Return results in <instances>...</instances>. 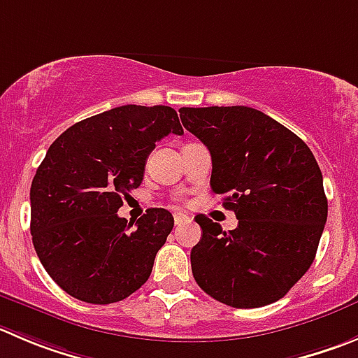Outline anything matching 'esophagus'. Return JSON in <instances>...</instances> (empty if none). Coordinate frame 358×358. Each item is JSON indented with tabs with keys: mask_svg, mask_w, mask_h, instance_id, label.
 <instances>
[{
	"mask_svg": "<svg viewBox=\"0 0 358 358\" xmlns=\"http://www.w3.org/2000/svg\"><path fill=\"white\" fill-rule=\"evenodd\" d=\"M173 223H176V227H182L186 223H192V217L186 216L185 213H176L173 214Z\"/></svg>",
	"mask_w": 358,
	"mask_h": 358,
	"instance_id": "34e87169",
	"label": "esophagus"
}]
</instances>
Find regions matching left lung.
Here are the masks:
<instances>
[{
	"label": "left lung",
	"mask_w": 358,
	"mask_h": 358,
	"mask_svg": "<svg viewBox=\"0 0 358 358\" xmlns=\"http://www.w3.org/2000/svg\"><path fill=\"white\" fill-rule=\"evenodd\" d=\"M182 126L207 145L210 188L239 220L236 230L203 214L192 250L199 287L239 309L288 294L315 260L327 221L323 177L294 131L251 107L179 108Z\"/></svg>",
	"instance_id": "8db88e82"
}]
</instances>
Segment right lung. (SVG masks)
Returning a JSON list of instances; mask_svg holds the SVG:
<instances>
[{"mask_svg":"<svg viewBox=\"0 0 358 358\" xmlns=\"http://www.w3.org/2000/svg\"><path fill=\"white\" fill-rule=\"evenodd\" d=\"M169 134H185L172 107L122 105L75 122L49 148L29 192L31 236L42 265L68 295L112 304L149 279L172 214L152 207L134 227L117 210Z\"/></svg>","mask_w":358,"mask_h":358,"instance_id":"1","label":"right lung"}]
</instances>
